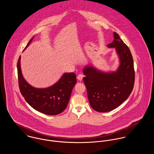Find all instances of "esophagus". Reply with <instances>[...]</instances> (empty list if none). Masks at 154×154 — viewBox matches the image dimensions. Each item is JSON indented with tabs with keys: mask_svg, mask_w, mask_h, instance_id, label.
<instances>
[{
	"mask_svg": "<svg viewBox=\"0 0 154 154\" xmlns=\"http://www.w3.org/2000/svg\"><path fill=\"white\" fill-rule=\"evenodd\" d=\"M83 78H84V75H83L82 74H79V75H78V77H77V79H78L79 81H81L82 80Z\"/></svg>",
	"mask_w": 154,
	"mask_h": 154,
	"instance_id": "esophagus-1",
	"label": "esophagus"
}]
</instances>
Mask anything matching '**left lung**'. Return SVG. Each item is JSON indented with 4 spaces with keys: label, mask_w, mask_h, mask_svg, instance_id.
<instances>
[{
    "label": "left lung",
    "mask_w": 154,
    "mask_h": 154,
    "mask_svg": "<svg viewBox=\"0 0 154 154\" xmlns=\"http://www.w3.org/2000/svg\"><path fill=\"white\" fill-rule=\"evenodd\" d=\"M113 42L109 47H115L120 57V65L112 73H103L92 66L84 70V82L91 107L100 112L115 109L127 100L134 83V69L132 54L119 34L114 32Z\"/></svg>",
    "instance_id": "obj_1"
}]
</instances>
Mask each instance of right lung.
Here are the masks:
<instances>
[{"instance_id":"add662e5","label":"right lung","mask_w":154,"mask_h":154,"mask_svg":"<svg viewBox=\"0 0 154 154\" xmlns=\"http://www.w3.org/2000/svg\"><path fill=\"white\" fill-rule=\"evenodd\" d=\"M33 38L25 48L31 43ZM20 56L18 63V79L20 92L25 101L34 109L47 115H57L66 109L73 88L76 83L74 73H65L54 85L45 89L35 88L29 85L22 76Z\"/></svg>"}]
</instances>
